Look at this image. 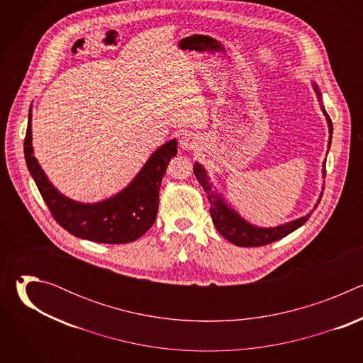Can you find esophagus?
<instances>
[{
  "label": "esophagus",
  "mask_w": 363,
  "mask_h": 363,
  "mask_svg": "<svg viewBox=\"0 0 363 363\" xmlns=\"http://www.w3.org/2000/svg\"><path fill=\"white\" fill-rule=\"evenodd\" d=\"M198 143H199V140H198V138L194 133H182L181 138H179V146L184 150L195 149L198 146Z\"/></svg>",
  "instance_id": "esophagus-1"
}]
</instances>
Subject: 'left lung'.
<instances>
[{
	"instance_id": "left-lung-1",
	"label": "left lung",
	"mask_w": 363,
	"mask_h": 363,
	"mask_svg": "<svg viewBox=\"0 0 363 363\" xmlns=\"http://www.w3.org/2000/svg\"><path fill=\"white\" fill-rule=\"evenodd\" d=\"M313 86V90L319 99V103H320V109L326 118V122H328V128H329V143H328V147H330V143H332V133H333V125H332V121L329 118V115L326 113L325 108H323V103H322V93L319 90V86L316 83H312ZM325 165H326V161L323 162V177L326 174V169H325ZM194 174H195V178L198 179V182L202 185L203 191L206 192V195H208V199H210V203H211V208H210V214H211V218H213V223L217 228V231L225 238L228 240L230 242L238 245V247H260V245H266V244H270V242H274L277 240H281L283 237L289 235L290 233H293L294 230H297L298 227H301L310 217V214H312V211H310L308 214L300 217V218H296L293 221H289V223H284V224H280V225H276V227H258V225H254L251 223H248L245 218H242L233 206L224 199L223 194L214 186V184L211 182L208 174H206L205 168L195 162L194 164ZM323 189V188H322ZM320 198H322V194L318 199V203L320 202ZM318 203L315 205V208L318 206Z\"/></svg>"
}]
</instances>
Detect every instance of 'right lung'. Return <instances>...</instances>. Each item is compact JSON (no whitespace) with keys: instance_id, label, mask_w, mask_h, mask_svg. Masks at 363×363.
<instances>
[{"instance_id":"1","label":"right lung","mask_w":363,"mask_h":363,"mask_svg":"<svg viewBox=\"0 0 363 363\" xmlns=\"http://www.w3.org/2000/svg\"><path fill=\"white\" fill-rule=\"evenodd\" d=\"M31 106L24 139L27 168L55 220L70 234L103 244H125L142 237L157 220L161 181L178 152L177 139L155 150L136 177L118 194L99 202H80L50 182L34 157Z\"/></svg>"}]
</instances>
